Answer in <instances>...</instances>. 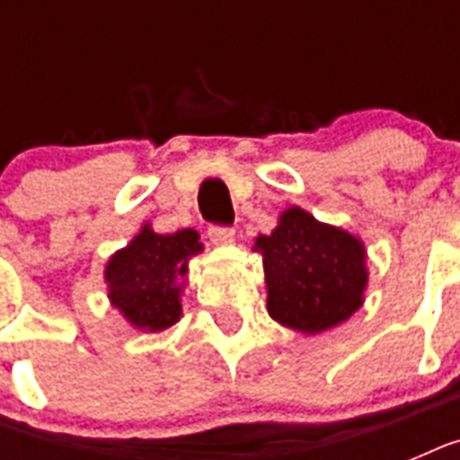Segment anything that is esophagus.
<instances>
[{"instance_id":"34e87169","label":"esophagus","mask_w":460,"mask_h":460,"mask_svg":"<svg viewBox=\"0 0 460 460\" xmlns=\"http://www.w3.org/2000/svg\"><path fill=\"white\" fill-rule=\"evenodd\" d=\"M208 236L215 245H231L236 241V231L229 229V226H212Z\"/></svg>"}]
</instances>
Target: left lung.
Masks as SVG:
<instances>
[{
	"mask_svg": "<svg viewBox=\"0 0 460 460\" xmlns=\"http://www.w3.org/2000/svg\"><path fill=\"white\" fill-rule=\"evenodd\" d=\"M267 310L281 327L314 336L339 327L365 303L367 251L350 231L314 219L307 209H284L270 236H258Z\"/></svg>",
	"mask_w": 460,
	"mask_h": 460,
	"instance_id": "8db88e82",
	"label": "left lung"
}]
</instances>
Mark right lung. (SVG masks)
<instances>
[{
  "instance_id": "obj_1",
  "label": "right lung",
  "mask_w": 460,
  "mask_h": 460,
  "mask_svg": "<svg viewBox=\"0 0 460 460\" xmlns=\"http://www.w3.org/2000/svg\"><path fill=\"white\" fill-rule=\"evenodd\" d=\"M202 252L200 234L181 229L157 234L146 222L104 265V284L111 307L133 329L157 334L183 314L181 296L188 281V262Z\"/></svg>"
}]
</instances>
